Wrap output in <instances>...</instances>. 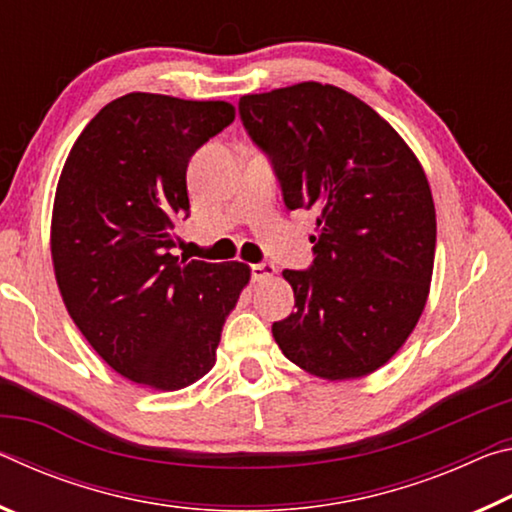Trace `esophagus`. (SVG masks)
I'll use <instances>...</instances> for the list:
<instances>
[{
    "mask_svg": "<svg viewBox=\"0 0 512 512\" xmlns=\"http://www.w3.org/2000/svg\"><path fill=\"white\" fill-rule=\"evenodd\" d=\"M275 275V266L268 264V262H259L250 266V277H253L255 282H262L268 280V277Z\"/></svg>",
    "mask_w": 512,
    "mask_h": 512,
    "instance_id": "esophagus-1",
    "label": "esophagus"
}]
</instances>
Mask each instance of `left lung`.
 Listing matches in <instances>:
<instances>
[{"label": "left lung", "mask_w": 512, "mask_h": 512, "mask_svg": "<svg viewBox=\"0 0 512 512\" xmlns=\"http://www.w3.org/2000/svg\"><path fill=\"white\" fill-rule=\"evenodd\" d=\"M239 117L284 205L314 212L318 225L314 262L282 273L296 311L273 323V339L311 375H368L402 348L427 302L436 253L427 176L391 124L334 85L246 94Z\"/></svg>", "instance_id": "left-lung-1"}]
</instances>
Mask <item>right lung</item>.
Returning <instances> with one entry per match:
<instances>
[{"instance_id": "right-lung-1", "label": "right lung", "mask_w": 512, "mask_h": 512, "mask_svg": "<svg viewBox=\"0 0 512 512\" xmlns=\"http://www.w3.org/2000/svg\"><path fill=\"white\" fill-rule=\"evenodd\" d=\"M232 121L225 101L126 94L83 128L60 173V296L99 357L135 384L178 391L210 372L248 284L246 264L171 253L173 223L189 216L187 164Z\"/></svg>"}]
</instances>
